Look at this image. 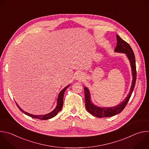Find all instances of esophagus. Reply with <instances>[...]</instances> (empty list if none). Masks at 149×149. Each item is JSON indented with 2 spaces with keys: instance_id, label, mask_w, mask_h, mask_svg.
Returning a JSON list of instances; mask_svg holds the SVG:
<instances>
[{
  "instance_id": "34e87169",
  "label": "esophagus",
  "mask_w": 149,
  "mask_h": 149,
  "mask_svg": "<svg viewBox=\"0 0 149 149\" xmlns=\"http://www.w3.org/2000/svg\"><path fill=\"white\" fill-rule=\"evenodd\" d=\"M75 79L77 80H82L83 79V76H82V74L81 73H78L77 75H76V77H75Z\"/></svg>"
}]
</instances>
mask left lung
I'll return each instance as SVG.
<instances>
[{
  "label": "left lung",
  "instance_id": "1",
  "mask_svg": "<svg viewBox=\"0 0 149 149\" xmlns=\"http://www.w3.org/2000/svg\"><path fill=\"white\" fill-rule=\"evenodd\" d=\"M116 38L117 44L114 49V51L116 52L125 54L126 56L128 58L130 62L133 75L132 86L130 88V91L126 98H125L124 101H122V102L120 103V104L112 107H100L94 105L91 101V95L89 90L87 87H85L84 89L85 93V100H86V108L88 113L91 114L93 116L99 118L111 117L118 113H120L125 108L127 102H129L136 84L137 72L136 67V59L133 51L130 45L128 43H127L125 40L122 39L118 35H117Z\"/></svg>",
  "mask_w": 149,
  "mask_h": 149
}]
</instances>
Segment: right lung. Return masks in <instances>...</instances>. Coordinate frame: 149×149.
I'll return each mask as SVG.
<instances>
[{"label": "right lung", "mask_w": 149, "mask_h": 149, "mask_svg": "<svg viewBox=\"0 0 149 149\" xmlns=\"http://www.w3.org/2000/svg\"><path fill=\"white\" fill-rule=\"evenodd\" d=\"M70 86V85H68V86L65 87L64 88H63L62 91H61V92L59 93V94L58 95V99H57V105H56V107H55V109L52 111H51V113H49L48 114H45V115H38V116H36V115H33V114H29V113L24 111L17 105V104L16 102H15L16 104V105L17 106V107L19 108V109L21 111H22V113H24V114H25L26 115L31 117H32V118H38V119H40V120H44L50 119V118H53L54 117H55L58 113V112L61 110V109L62 108V106H63V95H64V93H65V90L67 89V88Z\"/></svg>", "instance_id": "1"}]
</instances>
